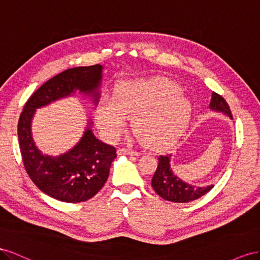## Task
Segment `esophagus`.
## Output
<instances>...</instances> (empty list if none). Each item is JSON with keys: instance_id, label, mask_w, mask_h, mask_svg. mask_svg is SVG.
Masks as SVG:
<instances>
[{"instance_id": "esophagus-1", "label": "esophagus", "mask_w": 260, "mask_h": 260, "mask_svg": "<svg viewBox=\"0 0 260 260\" xmlns=\"http://www.w3.org/2000/svg\"><path fill=\"white\" fill-rule=\"evenodd\" d=\"M117 154H127V155H138L139 152L132 150V149H125V148H121L117 150Z\"/></svg>"}]
</instances>
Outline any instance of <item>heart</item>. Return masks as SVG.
<instances>
[{
	"instance_id": "heart-1",
	"label": "heart",
	"mask_w": 260,
	"mask_h": 260,
	"mask_svg": "<svg viewBox=\"0 0 260 260\" xmlns=\"http://www.w3.org/2000/svg\"><path fill=\"white\" fill-rule=\"evenodd\" d=\"M192 105L180 87L162 78L126 79L115 88L113 99L103 97L95 110L102 134L120 138L132 118L133 128L151 148H166L187 129Z\"/></svg>"
}]
</instances>
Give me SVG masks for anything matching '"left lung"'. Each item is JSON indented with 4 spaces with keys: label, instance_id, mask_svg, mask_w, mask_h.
Listing matches in <instances>:
<instances>
[{
    "label": "left lung",
    "instance_id": "left-lung-1",
    "mask_svg": "<svg viewBox=\"0 0 260 260\" xmlns=\"http://www.w3.org/2000/svg\"><path fill=\"white\" fill-rule=\"evenodd\" d=\"M209 109L214 112L228 115L231 120L233 118L226 101L216 92H212ZM172 155H160L157 170L151 179V186L160 197L173 203H189L212 189V184L206 186H196L180 179L173 172L171 167Z\"/></svg>",
    "mask_w": 260,
    "mask_h": 260
}]
</instances>
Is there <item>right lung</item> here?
<instances>
[{
    "instance_id": "right-lung-1",
    "label": "right lung",
    "mask_w": 260,
    "mask_h": 260,
    "mask_svg": "<svg viewBox=\"0 0 260 260\" xmlns=\"http://www.w3.org/2000/svg\"><path fill=\"white\" fill-rule=\"evenodd\" d=\"M103 66H81L62 72L44 83L23 109L18 121V140L24 166L31 181L44 194L64 203H80L93 197L107 182L116 149L101 142L89 118L78 143L58 155L43 153L36 145L31 124L38 109L73 97L78 92L97 107Z\"/></svg>"
}]
</instances>
